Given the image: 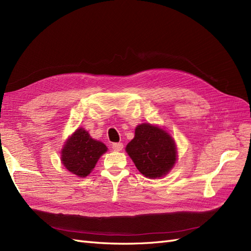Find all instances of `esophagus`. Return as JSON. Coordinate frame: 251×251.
<instances>
[{"label": "esophagus", "mask_w": 251, "mask_h": 251, "mask_svg": "<svg viewBox=\"0 0 251 251\" xmlns=\"http://www.w3.org/2000/svg\"><path fill=\"white\" fill-rule=\"evenodd\" d=\"M112 150L115 151H121L123 150V144L122 143H113L112 144Z\"/></svg>", "instance_id": "obj_1"}]
</instances>
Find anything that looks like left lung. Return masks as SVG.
Returning a JSON list of instances; mask_svg holds the SVG:
<instances>
[{
	"mask_svg": "<svg viewBox=\"0 0 251 251\" xmlns=\"http://www.w3.org/2000/svg\"><path fill=\"white\" fill-rule=\"evenodd\" d=\"M126 151L141 174L151 179L165 176L177 160L176 144L170 133L149 123L136 127Z\"/></svg>",
	"mask_w": 251,
	"mask_h": 251,
	"instance_id": "8db88e82",
	"label": "left lung"
}]
</instances>
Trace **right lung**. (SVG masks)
Masks as SVG:
<instances>
[{
  "label": "right lung",
  "mask_w": 251,
  "mask_h": 251,
  "mask_svg": "<svg viewBox=\"0 0 251 251\" xmlns=\"http://www.w3.org/2000/svg\"><path fill=\"white\" fill-rule=\"evenodd\" d=\"M106 151L107 146L104 143L92 139L83 128H78L63 145L61 161L70 173L83 178L92 172Z\"/></svg>",
  "instance_id": "right-lung-1"
}]
</instances>
